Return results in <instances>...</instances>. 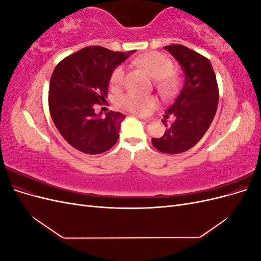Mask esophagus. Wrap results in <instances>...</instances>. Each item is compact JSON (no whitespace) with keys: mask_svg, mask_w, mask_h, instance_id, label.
<instances>
[{"mask_svg":"<svg viewBox=\"0 0 261 261\" xmlns=\"http://www.w3.org/2000/svg\"><path fill=\"white\" fill-rule=\"evenodd\" d=\"M140 121H144V122H146V123H148L149 121H150V118H148V117H145V116H141V115H138L137 116Z\"/></svg>","mask_w":261,"mask_h":261,"instance_id":"esophagus-1","label":"esophagus"}]
</instances>
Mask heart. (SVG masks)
Segmentation results:
<instances>
[{
  "instance_id": "obj_1",
  "label": "heart",
  "mask_w": 261,
  "mask_h": 261,
  "mask_svg": "<svg viewBox=\"0 0 261 261\" xmlns=\"http://www.w3.org/2000/svg\"><path fill=\"white\" fill-rule=\"evenodd\" d=\"M137 64L155 78L156 88L163 96H171L178 88V78L174 73V63L167 55L160 52H150L136 60ZM126 68L117 66L110 77V84L113 88H120L124 85ZM155 105V99L151 96H144L136 92H128L117 99V106L132 113L143 114Z\"/></svg>"
}]
</instances>
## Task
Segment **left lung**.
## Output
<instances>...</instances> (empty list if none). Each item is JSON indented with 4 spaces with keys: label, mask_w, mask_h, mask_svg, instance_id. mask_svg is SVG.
<instances>
[{
    "label": "left lung",
    "mask_w": 261,
    "mask_h": 261,
    "mask_svg": "<svg viewBox=\"0 0 261 261\" xmlns=\"http://www.w3.org/2000/svg\"><path fill=\"white\" fill-rule=\"evenodd\" d=\"M181 65L185 83L175 101L168 108L165 118H172L160 138H152L155 149L176 154L193 148L203 137L216 115L219 87L210 61L181 44L164 46Z\"/></svg>",
    "instance_id": "1"
}]
</instances>
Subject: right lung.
I'll use <instances>...</instances> for the list:
<instances>
[{"mask_svg":"<svg viewBox=\"0 0 261 261\" xmlns=\"http://www.w3.org/2000/svg\"><path fill=\"white\" fill-rule=\"evenodd\" d=\"M128 53L90 45L68 55L54 68L49 87L52 121L67 143L87 154L112 148L125 115L110 111L101 118L94 106L106 102L110 77Z\"/></svg>","mask_w":261,"mask_h":261,"instance_id":"right-lung-1","label":"right lung"}]
</instances>
